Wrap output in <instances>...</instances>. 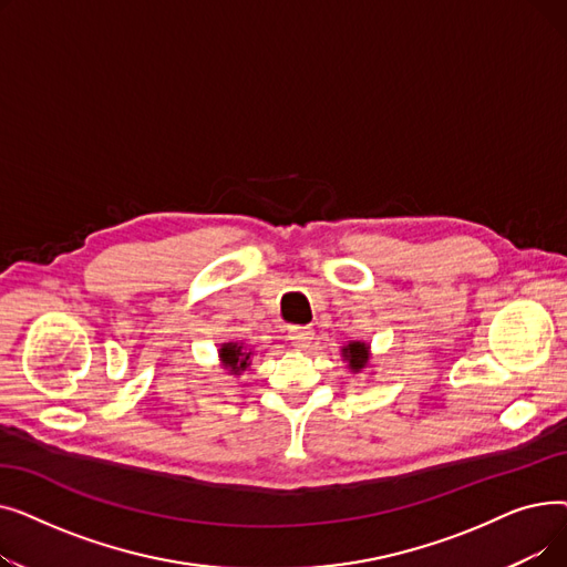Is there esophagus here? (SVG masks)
Instances as JSON below:
<instances>
[{"mask_svg":"<svg viewBox=\"0 0 567 567\" xmlns=\"http://www.w3.org/2000/svg\"><path fill=\"white\" fill-rule=\"evenodd\" d=\"M312 329L310 326H291L289 329V340H291V344L296 347V349H306L310 342H312Z\"/></svg>","mask_w":567,"mask_h":567,"instance_id":"esophagus-1","label":"esophagus"}]
</instances>
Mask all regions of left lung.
Returning <instances> with one entry per match:
<instances>
[{
  "label": "left lung",
  "mask_w": 567,
  "mask_h": 567,
  "mask_svg": "<svg viewBox=\"0 0 567 567\" xmlns=\"http://www.w3.org/2000/svg\"><path fill=\"white\" fill-rule=\"evenodd\" d=\"M342 355L351 372H361L370 363V347L365 342H349L347 347H342Z\"/></svg>",
  "instance_id": "8db88e82"
}]
</instances>
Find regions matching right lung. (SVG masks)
Segmentation results:
<instances>
[{"label":"right lung","mask_w":567,"mask_h":567,"mask_svg":"<svg viewBox=\"0 0 567 567\" xmlns=\"http://www.w3.org/2000/svg\"><path fill=\"white\" fill-rule=\"evenodd\" d=\"M252 351H246L241 342H225L220 347V361L229 374H241L250 365Z\"/></svg>","instance_id":"add662e5"}]
</instances>
